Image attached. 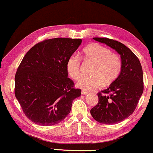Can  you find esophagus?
<instances>
[{
    "instance_id": "esophagus-1",
    "label": "esophagus",
    "mask_w": 153,
    "mask_h": 153,
    "mask_svg": "<svg viewBox=\"0 0 153 153\" xmlns=\"http://www.w3.org/2000/svg\"><path fill=\"white\" fill-rule=\"evenodd\" d=\"M81 94H82V95H87L88 92L85 91H83V90H82V91H81Z\"/></svg>"
}]
</instances>
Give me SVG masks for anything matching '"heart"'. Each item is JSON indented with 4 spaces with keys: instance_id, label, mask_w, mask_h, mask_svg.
Returning a JSON list of instances; mask_svg holds the SVG:
<instances>
[{
    "instance_id": "b5f03b06",
    "label": "heart",
    "mask_w": 153,
    "mask_h": 153,
    "mask_svg": "<svg viewBox=\"0 0 153 153\" xmlns=\"http://www.w3.org/2000/svg\"><path fill=\"white\" fill-rule=\"evenodd\" d=\"M81 57L85 62L93 64L91 76L81 78L76 86L83 91H93L103 85L108 86L116 81L122 70V60L118 54L99 44H91L83 49ZM68 74L74 80L82 74L81 60L78 56L72 55L66 62Z\"/></svg>"
}]
</instances>
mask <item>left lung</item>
<instances>
[{
    "label": "left lung",
    "mask_w": 153,
    "mask_h": 153,
    "mask_svg": "<svg viewBox=\"0 0 153 153\" xmlns=\"http://www.w3.org/2000/svg\"><path fill=\"white\" fill-rule=\"evenodd\" d=\"M120 55L122 70L116 81L98 93L99 101L91 110L93 118L103 124H116L134 111L143 92V70L139 58L125 45L106 37H94Z\"/></svg>",
    "instance_id": "obj_1"
}]
</instances>
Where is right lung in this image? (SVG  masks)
Here are the masks:
<instances>
[{"label": "right lung", "instance_id": "obj_1", "mask_svg": "<svg viewBox=\"0 0 153 153\" xmlns=\"http://www.w3.org/2000/svg\"><path fill=\"white\" fill-rule=\"evenodd\" d=\"M82 39L53 38L27 52L15 74L14 94L24 114L43 126L58 124L70 114L81 91L68 78L66 62Z\"/></svg>", "mask_w": 153, "mask_h": 153}]
</instances>
